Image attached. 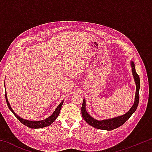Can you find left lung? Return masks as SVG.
Here are the masks:
<instances>
[{
	"mask_svg": "<svg viewBox=\"0 0 152 152\" xmlns=\"http://www.w3.org/2000/svg\"><path fill=\"white\" fill-rule=\"evenodd\" d=\"M131 65L132 67V72L133 77H134V80L136 84V92H135V102L134 104L131 108V109L129 111L125 113L124 115L122 116L115 117L113 119L103 120V121H98L92 118L91 115H90L88 113L86 112V102L85 100H83V102H82V108H81V112L82 117L84 118V119L90 125L92 126L93 127H95L96 129H99L102 130H107L110 131L113 129H115L117 127H120L122 125L127 121L129 119L130 117L133 115V113H134L136 109H137L139 101H140V80L139 75L137 74L135 71V64L134 63L132 62L131 63Z\"/></svg>",
	"mask_w": 152,
	"mask_h": 152,
	"instance_id": "obj_1",
	"label": "left lung"
}]
</instances>
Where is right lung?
<instances>
[{
	"instance_id": "1",
	"label": "right lung",
	"mask_w": 152,
	"mask_h": 152,
	"mask_svg": "<svg viewBox=\"0 0 152 152\" xmlns=\"http://www.w3.org/2000/svg\"><path fill=\"white\" fill-rule=\"evenodd\" d=\"M5 98H6V101H7V105H8V107L9 108V109L12 112V113H13L15 116L16 117L17 119L19 120V121L20 123H22L23 124L25 125V126H27V127H30L32 129L43 128L45 127H48V126L51 125V123H52L56 119V118L58 117L59 114H60L61 108V107H62V104H63V101H62L60 104L58 105V107L56 108V109L55 110V111L53 112V114L51 115L50 117L47 118V119L42 120V121H29V120L23 119H22V118L19 117L18 115H17L16 113L13 111V110L11 109V106H10V104H9L8 99H7V93H5Z\"/></svg>"
}]
</instances>
